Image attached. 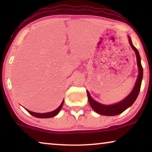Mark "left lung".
Masks as SVG:
<instances>
[{
    "label": "left lung",
    "instance_id": "obj_1",
    "mask_svg": "<svg viewBox=\"0 0 152 152\" xmlns=\"http://www.w3.org/2000/svg\"><path fill=\"white\" fill-rule=\"evenodd\" d=\"M129 42L131 47L132 48V49L135 51L136 55V59H137V64H138V76L137 78L136 82L135 84L134 88L133 89L132 92L127 97H126L123 100H122L120 102H118L116 104L112 105H104L102 104H100L97 102L95 100H94L91 96L89 94L88 91H87V95H88V99L89 104H90L91 107H92V109L97 113L101 114L103 115H119V114L122 113V112L125 111L126 109H128L129 107H131L137 98L138 95L139 94L140 90V86H141V83H142V76H143V69L141 65L140 62V57L139 55V53L136 48L134 47V45L132 44V39L129 37Z\"/></svg>",
    "mask_w": 152,
    "mask_h": 152
}]
</instances>
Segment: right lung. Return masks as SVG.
I'll return each instance as SVG.
<instances>
[{
	"instance_id": "right-lung-1",
	"label": "right lung",
	"mask_w": 152,
	"mask_h": 152,
	"mask_svg": "<svg viewBox=\"0 0 152 152\" xmlns=\"http://www.w3.org/2000/svg\"><path fill=\"white\" fill-rule=\"evenodd\" d=\"M63 104H64V100L62 102L61 104L59 107L57 108V109H55V111H51V112H48V113H35V112H32V111H29V110L26 109V111L28 112L29 113L31 114V115L34 116V117L36 118H53L54 116L57 115L58 113H59V112L60 111V110L61 109L62 107H63Z\"/></svg>"
}]
</instances>
